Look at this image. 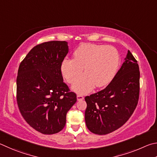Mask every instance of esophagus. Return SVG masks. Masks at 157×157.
I'll return each mask as SVG.
<instances>
[{
  "label": "esophagus",
  "instance_id": "1",
  "mask_svg": "<svg viewBox=\"0 0 157 157\" xmlns=\"http://www.w3.org/2000/svg\"><path fill=\"white\" fill-rule=\"evenodd\" d=\"M76 98H77V101H82V100L84 99V97H83V96L79 95V94L76 96Z\"/></svg>",
  "mask_w": 157,
  "mask_h": 157
}]
</instances>
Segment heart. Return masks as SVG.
<instances>
[{
    "instance_id": "b5f03b06",
    "label": "heart",
    "mask_w": 157,
    "mask_h": 157,
    "mask_svg": "<svg viewBox=\"0 0 157 157\" xmlns=\"http://www.w3.org/2000/svg\"><path fill=\"white\" fill-rule=\"evenodd\" d=\"M74 59H65L60 67L67 83H73L84 68L85 74L72 86L78 94L89 92L94 86L103 87L113 80L120 65L119 53L111 46L94 44L81 45L74 52Z\"/></svg>"
}]
</instances>
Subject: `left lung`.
Returning a JSON list of instances; mask_svg holds the SVG:
<instances>
[{"label":"left lung","instance_id":"1","mask_svg":"<svg viewBox=\"0 0 157 157\" xmlns=\"http://www.w3.org/2000/svg\"><path fill=\"white\" fill-rule=\"evenodd\" d=\"M125 61L105 89L85 98L86 126L91 132L103 135L125 123L139 101L140 72L133 55L128 52Z\"/></svg>","mask_w":157,"mask_h":157}]
</instances>
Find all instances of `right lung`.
<instances>
[{
  "mask_svg": "<svg viewBox=\"0 0 157 157\" xmlns=\"http://www.w3.org/2000/svg\"><path fill=\"white\" fill-rule=\"evenodd\" d=\"M69 52L66 41H49L33 48L21 63L16 98L27 123L43 134L59 132L66 114L76 102L63 83L60 67Z\"/></svg>",
  "mask_w": 157,
  "mask_h": 157,
  "instance_id": "obj_1",
  "label": "right lung"
}]
</instances>
